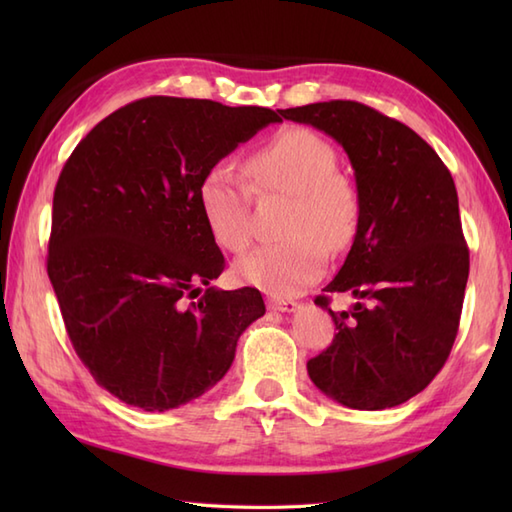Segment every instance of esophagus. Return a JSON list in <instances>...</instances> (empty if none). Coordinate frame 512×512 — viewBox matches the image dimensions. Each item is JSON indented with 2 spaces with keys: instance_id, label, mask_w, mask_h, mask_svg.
Wrapping results in <instances>:
<instances>
[{
  "instance_id": "obj_1",
  "label": "esophagus",
  "mask_w": 512,
  "mask_h": 512,
  "mask_svg": "<svg viewBox=\"0 0 512 512\" xmlns=\"http://www.w3.org/2000/svg\"><path fill=\"white\" fill-rule=\"evenodd\" d=\"M268 308L275 312H295L299 308V303L292 299H268Z\"/></svg>"
}]
</instances>
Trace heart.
<instances>
[{
	"label": "heart",
	"instance_id": "b5f03b06",
	"mask_svg": "<svg viewBox=\"0 0 512 512\" xmlns=\"http://www.w3.org/2000/svg\"><path fill=\"white\" fill-rule=\"evenodd\" d=\"M246 171L259 191H284L292 204L284 220L286 239L250 250L235 264L239 281L290 297L323 273L328 253L354 242L358 195L339 176V156L328 140L310 129L290 127L248 156ZM198 206L211 237L231 253L253 239L250 191L231 162H215L198 184Z\"/></svg>",
	"mask_w": 512,
	"mask_h": 512
}]
</instances>
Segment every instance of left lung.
I'll return each mask as SVG.
<instances>
[{
  "instance_id": "obj_1",
  "label": "left lung",
  "mask_w": 512,
  "mask_h": 512,
  "mask_svg": "<svg viewBox=\"0 0 512 512\" xmlns=\"http://www.w3.org/2000/svg\"><path fill=\"white\" fill-rule=\"evenodd\" d=\"M281 116L345 149L361 209L345 264L314 299L339 332L310 358L308 374L345 407L402 405L436 378L458 336L469 248L451 173L413 129L363 103H312ZM330 291L359 301L334 313Z\"/></svg>"
}]
</instances>
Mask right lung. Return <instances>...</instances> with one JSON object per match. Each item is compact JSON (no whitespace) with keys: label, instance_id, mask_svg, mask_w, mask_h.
Listing matches in <instances>:
<instances>
[{"label":"right lung","instance_id":"1","mask_svg":"<svg viewBox=\"0 0 512 512\" xmlns=\"http://www.w3.org/2000/svg\"><path fill=\"white\" fill-rule=\"evenodd\" d=\"M270 123L281 118L268 107L149 96L103 118L65 162L48 277L74 352L127 405L167 411L202 396L264 317L259 290L209 286L224 257L198 184Z\"/></svg>","mask_w":512,"mask_h":512}]
</instances>
